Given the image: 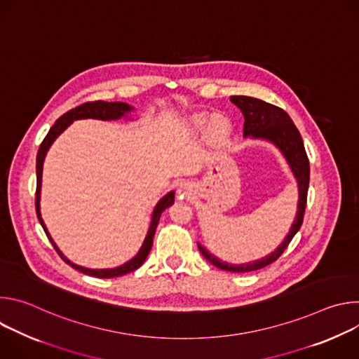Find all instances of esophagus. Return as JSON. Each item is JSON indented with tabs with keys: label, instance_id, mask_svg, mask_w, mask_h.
<instances>
[{
	"label": "esophagus",
	"instance_id": "obj_1",
	"mask_svg": "<svg viewBox=\"0 0 359 359\" xmlns=\"http://www.w3.org/2000/svg\"><path fill=\"white\" fill-rule=\"evenodd\" d=\"M191 191H193L191 184L187 183V182L180 183V186H179V189H177V194L182 196V197H190V196H191Z\"/></svg>",
	"mask_w": 359,
	"mask_h": 359
}]
</instances>
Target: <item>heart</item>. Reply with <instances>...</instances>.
<instances>
[{"label": "heart", "mask_w": 359, "mask_h": 359, "mask_svg": "<svg viewBox=\"0 0 359 359\" xmlns=\"http://www.w3.org/2000/svg\"><path fill=\"white\" fill-rule=\"evenodd\" d=\"M229 130V121L223 115H215L209 123V133L213 137H220Z\"/></svg>", "instance_id": "1"}]
</instances>
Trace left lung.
Returning <instances> with one entry per match:
<instances>
[{
  "label": "left lung",
  "mask_w": 359,
  "mask_h": 359,
  "mask_svg": "<svg viewBox=\"0 0 359 359\" xmlns=\"http://www.w3.org/2000/svg\"><path fill=\"white\" fill-rule=\"evenodd\" d=\"M230 100L244 115V128H243L244 137L250 136L252 139H264L274 143L284 155L298 183V210H297L295 220L288 234L285 236L284 241L271 254L266 255V257L255 262L244 263V264H229L226 262L219 260L216 255H213L200 243H197L200 252L213 266L224 271L248 273V271L260 270L274 263L284 252V250L288 247L295 233L299 230L304 220V213L306 206V193H309V184H310V162L302 143V137L298 129L295 128L294 122L291 121V118L284 109L276 105L267 104V102L262 99L251 97V96H231Z\"/></svg>",
  "instance_id": "1"
}]
</instances>
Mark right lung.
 Wrapping results in <instances>:
<instances>
[{
	"label": "right lung",
	"mask_w": 359,
	"mask_h": 359,
	"mask_svg": "<svg viewBox=\"0 0 359 359\" xmlns=\"http://www.w3.org/2000/svg\"><path fill=\"white\" fill-rule=\"evenodd\" d=\"M133 108L128 104H125V102H104V100H95V102H86V104L83 105H79L76 107L75 109H71L68 111L67 114H64L57 122L55 125L49 129L48 135L45 136V139L42 140L41 146H39V150H38V155H36V193H35V210H36V216H38V220L46 234V237L49 238V241L53 243L54 248L57 250V252L61 255V259L69 264L72 269L83 273V274H88V276H92V277H97V278H114V277H119V276H125L130 271H135L136 269H139L143 262L146 260L147 254L151 248V244H153V237H155V231H156V227H158V223H159V219L162 216V213L169 208L172 206V204L175 203V191H169L166 196H163L158 204L155 210H153V215H151V222H150V227H149V231L146 234V238L140 247V250L137 251V254L135 255V257L132 260H129L128 263L119 266V267H115V269H102V270H93V269H86V267H82V266H78V264H74L72 262H69L65 255L61 252V250L57 247V244L54 243L53 237L49 236L48 230H46V226L41 217V208H39V200H41V184H42V166H43V161H45V156H46V151L49 150L50 144L54 143V140L74 122V121H78V119H99V121H116V119H121L123 116H126L129 112H132Z\"/></svg>",
	"instance_id": "1"
}]
</instances>
